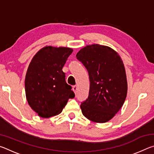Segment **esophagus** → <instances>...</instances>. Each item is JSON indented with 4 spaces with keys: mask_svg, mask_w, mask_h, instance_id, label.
<instances>
[{
    "mask_svg": "<svg viewBox=\"0 0 154 154\" xmlns=\"http://www.w3.org/2000/svg\"><path fill=\"white\" fill-rule=\"evenodd\" d=\"M72 91H73V92H75V94H76V92H77V85H73V86H72Z\"/></svg>",
    "mask_w": 154,
    "mask_h": 154,
    "instance_id": "obj_1",
    "label": "esophagus"
}]
</instances>
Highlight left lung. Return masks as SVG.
Instances as JSON below:
<instances>
[{
	"instance_id": "obj_1",
	"label": "left lung",
	"mask_w": 154,
	"mask_h": 154,
	"mask_svg": "<svg viewBox=\"0 0 154 154\" xmlns=\"http://www.w3.org/2000/svg\"><path fill=\"white\" fill-rule=\"evenodd\" d=\"M77 58L86 68L90 77L88 98L80 107L89 120L105 123L124 105L128 90L123 61L111 48L98 44L81 49Z\"/></svg>"
}]
</instances>
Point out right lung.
I'll list each match as a JSON object with an SVG mask.
<instances>
[{"instance_id":"add662e5","label":"right lung","mask_w":154,"mask_h":154,"mask_svg":"<svg viewBox=\"0 0 154 154\" xmlns=\"http://www.w3.org/2000/svg\"><path fill=\"white\" fill-rule=\"evenodd\" d=\"M73 49L45 46L36 53L25 78L26 96L30 106L41 118L60 113L69 98L75 97L62 71Z\"/></svg>"}]
</instances>
